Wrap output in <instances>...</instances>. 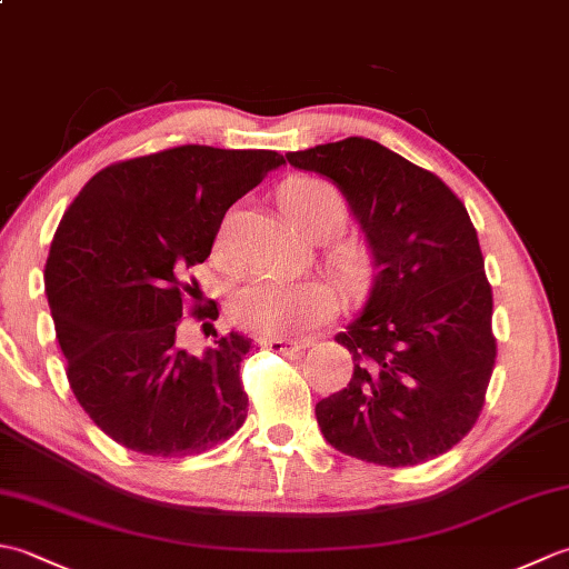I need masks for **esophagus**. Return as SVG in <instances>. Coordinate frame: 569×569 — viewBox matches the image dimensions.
Instances as JSON below:
<instances>
[{
    "instance_id": "esophagus-1",
    "label": "esophagus",
    "mask_w": 569,
    "mask_h": 569,
    "mask_svg": "<svg viewBox=\"0 0 569 569\" xmlns=\"http://www.w3.org/2000/svg\"><path fill=\"white\" fill-rule=\"evenodd\" d=\"M263 349H269V352L276 355H296L300 349L308 347V342H293V340H263L261 342Z\"/></svg>"
}]
</instances>
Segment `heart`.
I'll return each instance as SVG.
<instances>
[{"instance_id": "b5f03b06", "label": "heart", "mask_w": 569, "mask_h": 569, "mask_svg": "<svg viewBox=\"0 0 569 569\" xmlns=\"http://www.w3.org/2000/svg\"><path fill=\"white\" fill-rule=\"evenodd\" d=\"M278 204L296 229L306 234L337 232L347 220V200L340 188L316 176H298L278 188ZM229 318L239 328L266 337H293L330 320L337 310V293L328 283L281 281L273 276H253L229 296Z\"/></svg>"}]
</instances>
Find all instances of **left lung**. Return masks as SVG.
I'll return each instance as SVG.
<instances>
[{"mask_svg": "<svg viewBox=\"0 0 569 569\" xmlns=\"http://www.w3.org/2000/svg\"><path fill=\"white\" fill-rule=\"evenodd\" d=\"M286 159L337 183L371 249L367 306L335 337L355 373L316 406L325 440L383 467L440 457L475 428L497 361L491 286L465 202L365 137Z\"/></svg>", "mask_w": 569, "mask_h": 569, "instance_id": "obj_1", "label": "left lung"}]
</instances>
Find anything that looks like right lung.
<instances>
[{
    "label": "right lung",
    "mask_w": 569,
    "mask_h": 569,
    "mask_svg": "<svg viewBox=\"0 0 569 569\" xmlns=\"http://www.w3.org/2000/svg\"><path fill=\"white\" fill-rule=\"evenodd\" d=\"M281 163L266 149L186 143L102 168L60 220L46 296L68 383L127 450L200 455L247 420L239 365L249 337L214 332L202 357L176 337L198 288L190 269L210 257L224 212ZM204 309L192 303L190 316H217Z\"/></svg>",
    "instance_id": "add662e5"
}]
</instances>
